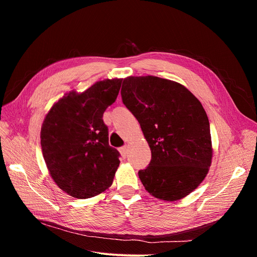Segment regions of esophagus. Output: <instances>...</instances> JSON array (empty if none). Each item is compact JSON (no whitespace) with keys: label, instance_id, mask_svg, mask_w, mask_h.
<instances>
[{"label":"esophagus","instance_id":"obj_1","mask_svg":"<svg viewBox=\"0 0 257 257\" xmlns=\"http://www.w3.org/2000/svg\"><path fill=\"white\" fill-rule=\"evenodd\" d=\"M119 151H120V153H121V155H122L123 158H126V157H127V154H128V149H127V147H126V146L121 147L120 149H119Z\"/></svg>","mask_w":257,"mask_h":257}]
</instances>
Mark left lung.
<instances>
[{
	"label": "left lung",
	"mask_w": 257,
	"mask_h": 257,
	"mask_svg": "<svg viewBox=\"0 0 257 257\" xmlns=\"http://www.w3.org/2000/svg\"><path fill=\"white\" fill-rule=\"evenodd\" d=\"M121 96L151 150L149 166L138 172L145 189L163 200L189 195L211 165V134L203 105L184 85L155 76L127 77Z\"/></svg>",
	"instance_id": "obj_1"
}]
</instances>
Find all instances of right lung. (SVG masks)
Returning a JSON list of instances; mask_svg holds the SVG:
<instances>
[{
    "label": "right lung",
    "instance_id": "obj_1",
    "mask_svg": "<svg viewBox=\"0 0 257 257\" xmlns=\"http://www.w3.org/2000/svg\"><path fill=\"white\" fill-rule=\"evenodd\" d=\"M122 79L97 81L82 93L71 91L54 104L41 131L44 160L53 181L85 199L112 184L120 153L108 143L103 114L114 103Z\"/></svg>",
    "mask_w": 257,
    "mask_h": 257
}]
</instances>
